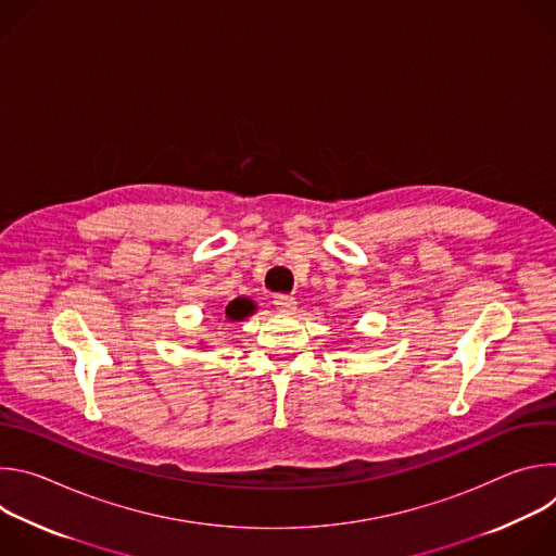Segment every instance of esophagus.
Segmentation results:
<instances>
[{
    "label": "esophagus",
    "instance_id": "34e87169",
    "mask_svg": "<svg viewBox=\"0 0 556 556\" xmlns=\"http://www.w3.org/2000/svg\"><path fill=\"white\" fill-rule=\"evenodd\" d=\"M273 305L279 309V312H292L296 307V301L294 296L290 294H275L273 296Z\"/></svg>",
    "mask_w": 556,
    "mask_h": 556
}]
</instances>
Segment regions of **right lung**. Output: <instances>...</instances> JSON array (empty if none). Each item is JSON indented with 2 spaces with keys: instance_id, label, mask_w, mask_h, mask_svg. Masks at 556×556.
<instances>
[{
  "instance_id": "add662e5",
  "label": "right lung",
  "mask_w": 556,
  "mask_h": 556,
  "mask_svg": "<svg viewBox=\"0 0 556 556\" xmlns=\"http://www.w3.org/2000/svg\"><path fill=\"white\" fill-rule=\"evenodd\" d=\"M253 309H255V305H253L251 299H235L226 305V316L230 321H240V319H244V316H249Z\"/></svg>"
}]
</instances>
